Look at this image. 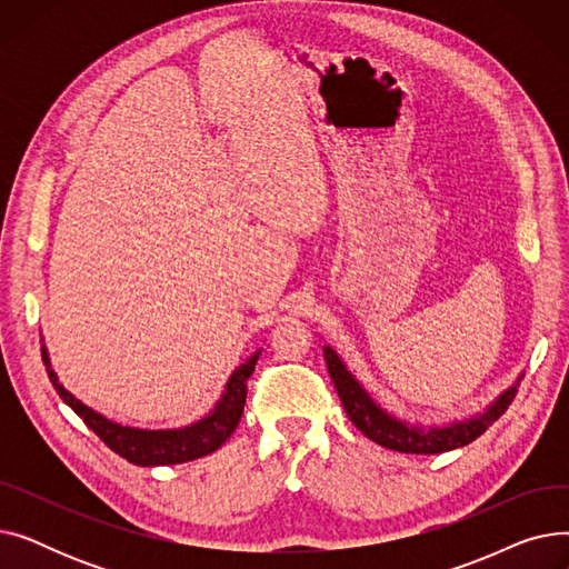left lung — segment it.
I'll use <instances>...</instances> for the list:
<instances>
[{
	"label": "left lung",
	"instance_id": "1",
	"mask_svg": "<svg viewBox=\"0 0 569 569\" xmlns=\"http://www.w3.org/2000/svg\"><path fill=\"white\" fill-rule=\"evenodd\" d=\"M325 350V362L327 371L332 376V382L337 387V395L343 403V410L348 412L350 422L360 429L367 438L373 442L387 447V450L395 452H406V455H440V452H450L457 450V447H463L472 442L475 438H480L498 417L507 410V406L512 403L517 395V385H512L510 390H505L485 412L468 417L463 422H455L447 427H412L408 422L397 420L395 415L382 410L369 395L365 387L355 380V376L346 369L341 362V357L330 348L322 346Z\"/></svg>",
	"mask_w": 569,
	"mask_h": 569
}]
</instances>
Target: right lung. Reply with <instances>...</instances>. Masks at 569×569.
I'll use <instances>...</instances> for the list:
<instances>
[{"label":"right lung","mask_w":569,"mask_h":569,"mask_svg":"<svg viewBox=\"0 0 569 569\" xmlns=\"http://www.w3.org/2000/svg\"><path fill=\"white\" fill-rule=\"evenodd\" d=\"M41 355H43L48 378L57 390V395L78 412V417H82V422L92 429L114 455L136 466H172V463H184V461L200 459L204 455H212L230 438V433L239 425V417L244 412L247 380L256 369L260 350L253 352L244 365H239L232 371L219 403L214 406V410H209L207 417H202V420L184 429H159V431L122 427L108 420V417H103L101 412L84 406L69 390H64L62 382L57 380V373L50 369V357L46 346H41Z\"/></svg>","instance_id":"add662e5"}]
</instances>
